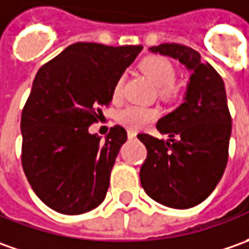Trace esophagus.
Returning a JSON list of instances; mask_svg holds the SVG:
<instances>
[{
  "instance_id": "1",
  "label": "esophagus",
  "mask_w": 249,
  "mask_h": 249,
  "mask_svg": "<svg viewBox=\"0 0 249 249\" xmlns=\"http://www.w3.org/2000/svg\"><path fill=\"white\" fill-rule=\"evenodd\" d=\"M128 138H129V139H135V138H136V132H133V131H128Z\"/></svg>"
}]
</instances>
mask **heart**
<instances>
[{
  "mask_svg": "<svg viewBox=\"0 0 249 249\" xmlns=\"http://www.w3.org/2000/svg\"><path fill=\"white\" fill-rule=\"evenodd\" d=\"M141 69L151 81L159 87L160 93L165 98H172L176 95L175 81V67L174 65L162 56H149L144 60H142ZM123 85L124 80L118 78L113 87L111 96L113 100L117 102L123 96ZM160 111L157 108L143 107V106H128L123 108L118 113V121L121 124L131 128V129H139L142 126L147 125L154 121L159 117Z\"/></svg>",
  "mask_w": 249,
  "mask_h": 249,
  "instance_id": "b5f03b06",
  "label": "heart"
}]
</instances>
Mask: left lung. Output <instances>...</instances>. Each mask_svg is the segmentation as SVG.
Listing matches in <instances>:
<instances>
[{
	"instance_id": "obj_1",
	"label": "left lung",
	"mask_w": 249,
	"mask_h": 249,
	"mask_svg": "<svg viewBox=\"0 0 249 249\" xmlns=\"http://www.w3.org/2000/svg\"><path fill=\"white\" fill-rule=\"evenodd\" d=\"M179 60L192 71L183 103L160 118L157 129L171 139L160 141L139 133L147 149L141 168V183L154 201L169 208L187 210L198 205L222 179L231 135V117L227 107L222 77L201 55L180 44L149 48Z\"/></svg>"
}]
</instances>
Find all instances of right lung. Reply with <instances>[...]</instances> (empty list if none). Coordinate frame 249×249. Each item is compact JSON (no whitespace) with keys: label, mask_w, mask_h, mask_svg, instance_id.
<instances>
[{"label":"right lung","mask_w":249,"mask_h":249,"mask_svg":"<svg viewBox=\"0 0 249 249\" xmlns=\"http://www.w3.org/2000/svg\"><path fill=\"white\" fill-rule=\"evenodd\" d=\"M142 48L75 42L36 75L22 113V165L34 193L56 212L80 215L105 200L126 131L116 125L102 142L89 126Z\"/></svg>","instance_id":"1"}]
</instances>
